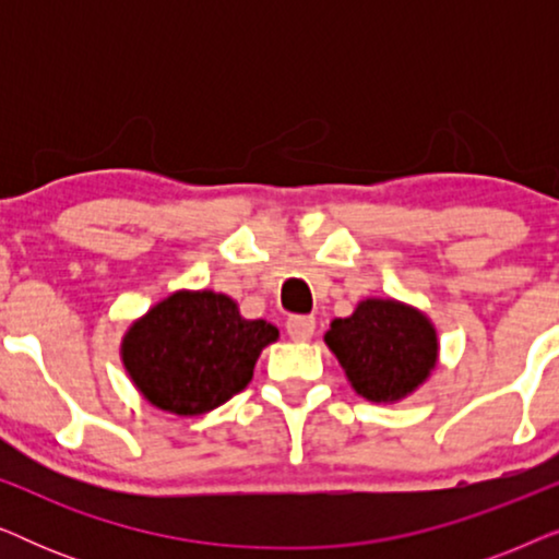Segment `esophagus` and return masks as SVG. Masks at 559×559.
<instances>
[{"mask_svg": "<svg viewBox=\"0 0 559 559\" xmlns=\"http://www.w3.org/2000/svg\"><path fill=\"white\" fill-rule=\"evenodd\" d=\"M287 335L293 341H310L316 333V318L312 316H289L287 318Z\"/></svg>", "mask_w": 559, "mask_h": 559, "instance_id": "34e87169", "label": "esophagus"}]
</instances>
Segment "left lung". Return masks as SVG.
Wrapping results in <instances>:
<instances>
[{
  "instance_id": "obj_1",
  "label": "left lung",
  "mask_w": 559,
  "mask_h": 559,
  "mask_svg": "<svg viewBox=\"0 0 559 559\" xmlns=\"http://www.w3.org/2000/svg\"><path fill=\"white\" fill-rule=\"evenodd\" d=\"M354 389L371 402H394L417 389L438 361V338L423 312L394 300H364L325 333Z\"/></svg>"
}]
</instances>
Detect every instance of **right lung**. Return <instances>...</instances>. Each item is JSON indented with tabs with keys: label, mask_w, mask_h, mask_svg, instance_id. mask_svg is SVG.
<instances>
[{
	"label": "right lung",
	"mask_w": 559,
	"mask_h": 559,
	"mask_svg": "<svg viewBox=\"0 0 559 559\" xmlns=\"http://www.w3.org/2000/svg\"><path fill=\"white\" fill-rule=\"evenodd\" d=\"M277 335L266 320L241 318L231 297L175 293L129 328L121 356L155 407L203 415L249 384L259 354Z\"/></svg>",
	"instance_id": "add662e5"
}]
</instances>
